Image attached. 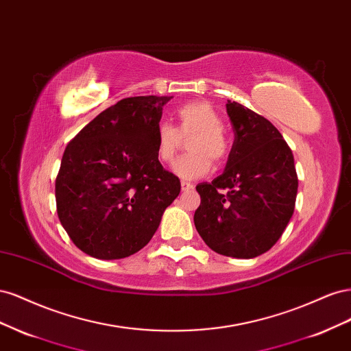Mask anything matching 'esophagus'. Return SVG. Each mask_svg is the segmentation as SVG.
<instances>
[{
	"label": "esophagus",
	"mask_w": 351,
	"mask_h": 351,
	"mask_svg": "<svg viewBox=\"0 0 351 351\" xmlns=\"http://www.w3.org/2000/svg\"><path fill=\"white\" fill-rule=\"evenodd\" d=\"M193 189V184L192 183H189V182H182V190H192Z\"/></svg>",
	"instance_id": "obj_1"
}]
</instances>
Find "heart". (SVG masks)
<instances>
[{
  "label": "heart",
  "mask_w": 351,
  "mask_h": 351,
  "mask_svg": "<svg viewBox=\"0 0 351 351\" xmlns=\"http://www.w3.org/2000/svg\"><path fill=\"white\" fill-rule=\"evenodd\" d=\"M176 127L159 123L156 127V155L164 164L176 158L183 139L189 154L177 159L174 171L183 178H197L209 173L212 162L219 165L227 159L230 145L222 130V119L218 111L205 101H190L176 110Z\"/></svg>",
  "instance_id": "1"
}]
</instances>
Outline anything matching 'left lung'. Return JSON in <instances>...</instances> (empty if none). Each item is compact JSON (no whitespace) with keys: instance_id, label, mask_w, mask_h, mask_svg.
<instances>
[{"instance_id":"left-lung-1","label":"left lung","mask_w":351,"mask_h":351,"mask_svg":"<svg viewBox=\"0 0 351 351\" xmlns=\"http://www.w3.org/2000/svg\"><path fill=\"white\" fill-rule=\"evenodd\" d=\"M234 143L226 171L196 186V230L224 256L250 259L278 241L294 212V156L282 134L265 117L228 101Z\"/></svg>"}]
</instances>
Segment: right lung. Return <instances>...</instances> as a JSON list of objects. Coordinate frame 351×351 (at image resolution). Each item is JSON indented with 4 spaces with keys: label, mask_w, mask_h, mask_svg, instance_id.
<instances>
[{
    "label": "right lung",
    "mask_w": 351,
    "mask_h": 351,
    "mask_svg": "<svg viewBox=\"0 0 351 351\" xmlns=\"http://www.w3.org/2000/svg\"><path fill=\"white\" fill-rule=\"evenodd\" d=\"M173 97L124 98L69 142L56 178L57 214L92 258L121 259L145 247L180 180L156 155V127Z\"/></svg>",
    "instance_id": "obj_1"
}]
</instances>
